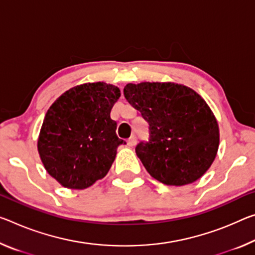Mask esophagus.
I'll return each mask as SVG.
<instances>
[{"label": "esophagus", "instance_id": "1", "mask_svg": "<svg viewBox=\"0 0 255 255\" xmlns=\"http://www.w3.org/2000/svg\"><path fill=\"white\" fill-rule=\"evenodd\" d=\"M127 144H128V146H130V147L135 146V145H136V136L132 135L130 138L127 140Z\"/></svg>", "mask_w": 255, "mask_h": 255}]
</instances>
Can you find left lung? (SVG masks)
<instances>
[{"mask_svg": "<svg viewBox=\"0 0 255 255\" xmlns=\"http://www.w3.org/2000/svg\"><path fill=\"white\" fill-rule=\"evenodd\" d=\"M124 95L149 127L136 154L153 178L165 185L191 184L212 164L219 128L207 102L175 83L127 84Z\"/></svg>", "mask_w": 255, "mask_h": 255, "instance_id": "8db88e82", "label": "left lung"}]
</instances>
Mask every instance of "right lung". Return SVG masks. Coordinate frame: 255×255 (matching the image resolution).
I'll list each match as a JSON object with an SVG mask.
<instances>
[{"instance_id":"right-lung-1","label":"right lung","mask_w":255,"mask_h":255,"mask_svg":"<svg viewBox=\"0 0 255 255\" xmlns=\"http://www.w3.org/2000/svg\"><path fill=\"white\" fill-rule=\"evenodd\" d=\"M119 98L113 85L84 84L63 93L47 110L38 153L46 171L64 187L87 188L110 170L117 148L126 144L110 118Z\"/></svg>"}]
</instances>
